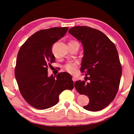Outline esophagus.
<instances>
[{"mask_svg":"<svg viewBox=\"0 0 134 134\" xmlns=\"http://www.w3.org/2000/svg\"><path fill=\"white\" fill-rule=\"evenodd\" d=\"M72 81H73L74 82H76V81L77 80V79H76V77H74V76H73L72 78Z\"/></svg>","mask_w":134,"mask_h":134,"instance_id":"34e87169","label":"esophagus"}]
</instances>
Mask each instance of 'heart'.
Wrapping results in <instances>:
<instances>
[{"instance_id": "heart-1", "label": "heart", "mask_w": 134, "mask_h": 134, "mask_svg": "<svg viewBox=\"0 0 134 134\" xmlns=\"http://www.w3.org/2000/svg\"><path fill=\"white\" fill-rule=\"evenodd\" d=\"M77 67H78L77 64L76 63H72V62L68 63L64 66L65 70L71 74H74L77 72Z\"/></svg>"}]
</instances>
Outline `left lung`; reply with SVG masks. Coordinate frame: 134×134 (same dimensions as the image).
Listing matches in <instances>:
<instances>
[{"label": "left lung", "instance_id": "1", "mask_svg": "<svg viewBox=\"0 0 134 134\" xmlns=\"http://www.w3.org/2000/svg\"><path fill=\"white\" fill-rule=\"evenodd\" d=\"M68 33L81 42L84 48L81 71L88 76L74 84L80 94L89 98V103L83 108L101 110L115 98L119 87L122 67L117 48L103 32L90 27L75 26Z\"/></svg>", "mask_w": 134, "mask_h": 134}]
</instances>
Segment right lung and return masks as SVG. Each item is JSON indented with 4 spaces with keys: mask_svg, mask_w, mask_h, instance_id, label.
<instances>
[{
    "mask_svg": "<svg viewBox=\"0 0 134 134\" xmlns=\"http://www.w3.org/2000/svg\"><path fill=\"white\" fill-rule=\"evenodd\" d=\"M68 30V27H64L40 30L32 35L19 50L15 78L23 98L34 108H50L58 102L63 91L74 88L72 77L67 72H59L56 78L48 76V68L55 62L52 46Z\"/></svg>",
    "mask_w": 134,
    "mask_h": 134,
    "instance_id": "right-lung-1",
    "label": "right lung"
}]
</instances>
